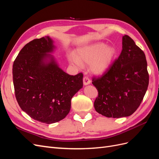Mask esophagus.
Masks as SVG:
<instances>
[{"label": "esophagus", "mask_w": 159, "mask_h": 159, "mask_svg": "<svg viewBox=\"0 0 159 159\" xmlns=\"http://www.w3.org/2000/svg\"><path fill=\"white\" fill-rule=\"evenodd\" d=\"M83 81H84V85H88V84H89L91 83L90 79L88 78V77H87V76L84 77Z\"/></svg>", "instance_id": "esophagus-1"}]
</instances>
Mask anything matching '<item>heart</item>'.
Wrapping results in <instances>:
<instances>
[{
  "label": "heart",
  "mask_w": 159,
  "mask_h": 159,
  "mask_svg": "<svg viewBox=\"0 0 159 159\" xmlns=\"http://www.w3.org/2000/svg\"><path fill=\"white\" fill-rule=\"evenodd\" d=\"M116 55V50L112 46L104 43H96L79 49L76 56L70 55L71 63L82 68L83 64H90L91 70L95 74H102L111 64Z\"/></svg>",
  "instance_id": "b5f03b06"
}]
</instances>
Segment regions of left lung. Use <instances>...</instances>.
I'll list each match as a JSON object with an SVG mask.
<instances>
[{
    "mask_svg": "<svg viewBox=\"0 0 159 159\" xmlns=\"http://www.w3.org/2000/svg\"><path fill=\"white\" fill-rule=\"evenodd\" d=\"M122 43L118 58L102 75L92 78L98 91L95 109L107 117L132 115L141 105L148 85L145 53L127 35L123 36Z\"/></svg>",
    "mask_w": 159,
    "mask_h": 159,
    "instance_id": "8db88e82",
    "label": "left lung"
}]
</instances>
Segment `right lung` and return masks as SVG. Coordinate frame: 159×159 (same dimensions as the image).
<instances>
[{"label": "right lung", "instance_id": "add662e5", "mask_svg": "<svg viewBox=\"0 0 159 159\" xmlns=\"http://www.w3.org/2000/svg\"><path fill=\"white\" fill-rule=\"evenodd\" d=\"M48 36L28 42L19 52L12 66L17 102L29 116L50 124L64 119L71 109V99L83 87V74H66L52 60L43 63L46 52L53 50Z\"/></svg>", "mask_w": 159, "mask_h": 159}]
</instances>
